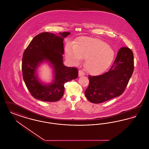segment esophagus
Segmentation results:
<instances>
[{
  "label": "esophagus",
  "instance_id": "esophagus-1",
  "mask_svg": "<svg viewBox=\"0 0 149 149\" xmlns=\"http://www.w3.org/2000/svg\"><path fill=\"white\" fill-rule=\"evenodd\" d=\"M85 75L84 72L82 70H79V77H82Z\"/></svg>",
  "mask_w": 149,
  "mask_h": 149
}]
</instances>
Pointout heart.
Instances as JSON below:
<instances>
[{"instance_id": "b5f03b06", "label": "heart", "mask_w": 149, "mask_h": 149, "mask_svg": "<svg viewBox=\"0 0 149 149\" xmlns=\"http://www.w3.org/2000/svg\"><path fill=\"white\" fill-rule=\"evenodd\" d=\"M66 57L74 64L86 58L85 68L92 75H98L111 66L114 51L104 41L95 38L80 37L74 45L68 43L65 48Z\"/></svg>"}]
</instances>
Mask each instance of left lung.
Segmentation results:
<instances>
[{
    "mask_svg": "<svg viewBox=\"0 0 149 149\" xmlns=\"http://www.w3.org/2000/svg\"><path fill=\"white\" fill-rule=\"evenodd\" d=\"M134 69L132 50L121 47L108 71L98 76L89 75V83L85 90V97L92 103H101L120 96L124 92Z\"/></svg>",
    "mask_w": 149,
    "mask_h": 149,
    "instance_id": "1",
    "label": "left lung"
}]
</instances>
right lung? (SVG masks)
Segmentation results:
<instances>
[{"label":"right lung","mask_w":149,"mask_h":149,"mask_svg":"<svg viewBox=\"0 0 149 149\" xmlns=\"http://www.w3.org/2000/svg\"><path fill=\"white\" fill-rule=\"evenodd\" d=\"M70 32L58 35L42 32L35 36L24 51L22 70L25 84L31 95L43 102H56L64 94L65 83L78 78L76 68H70L63 64L64 38ZM47 61L54 70V79L51 84L45 85L39 81L37 68Z\"/></svg>","instance_id":"obj_1"}]
</instances>
